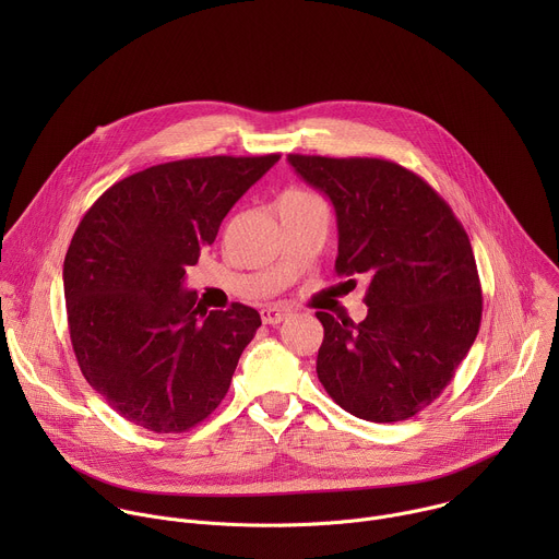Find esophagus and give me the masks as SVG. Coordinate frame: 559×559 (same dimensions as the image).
I'll return each mask as SVG.
<instances>
[{
	"instance_id": "esophagus-1",
	"label": "esophagus",
	"mask_w": 559,
	"mask_h": 559,
	"mask_svg": "<svg viewBox=\"0 0 559 559\" xmlns=\"http://www.w3.org/2000/svg\"><path fill=\"white\" fill-rule=\"evenodd\" d=\"M289 316H292V311L287 307H265V309H261V318H263L265 325H281V323L287 321Z\"/></svg>"
}]
</instances>
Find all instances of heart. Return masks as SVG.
<instances>
[{
	"label": "heart",
	"instance_id": "heart-1",
	"mask_svg": "<svg viewBox=\"0 0 559 559\" xmlns=\"http://www.w3.org/2000/svg\"><path fill=\"white\" fill-rule=\"evenodd\" d=\"M296 194H298V192H296Z\"/></svg>",
	"mask_w": 559,
	"mask_h": 559
}]
</instances>
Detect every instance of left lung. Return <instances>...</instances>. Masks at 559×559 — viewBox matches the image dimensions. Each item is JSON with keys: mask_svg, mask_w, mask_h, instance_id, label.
Masks as SVG:
<instances>
[{"mask_svg": "<svg viewBox=\"0 0 559 559\" xmlns=\"http://www.w3.org/2000/svg\"><path fill=\"white\" fill-rule=\"evenodd\" d=\"M287 162L336 210V274L369 281L362 323L316 311L325 328L318 380L356 418L407 420L444 391L480 330L483 287L468 236L425 179L393 162L311 154Z\"/></svg>", "mask_w": 559, "mask_h": 559, "instance_id": "1", "label": "left lung"}]
</instances>
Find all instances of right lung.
<instances>
[{
    "label": "right lung",
    "mask_w": 559,
    "mask_h": 559,
    "mask_svg": "<svg viewBox=\"0 0 559 559\" xmlns=\"http://www.w3.org/2000/svg\"><path fill=\"white\" fill-rule=\"evenodd\" d=\"M278 158L152 166L108 188L79 223L63 261L72 349L91 386L132 425L183 433L225 397L261 316L243 302L207 311L183 289L186 267Z\"/></svg>",
    "instance_id": "add662e5"
}]
</instances>
